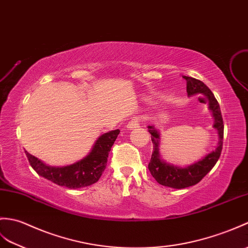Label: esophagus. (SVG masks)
I'll use <instances>...</instances> for the list:
<instances>
[{
  "label": "esophagus",
  "instance_id": "1",
  "mask_svg": "<svg viewBox=\"0 0 248 248\" xmlns=\"http://www.w3.org/2000/svg\"><path fill=\"white\" fill-rule=\"evenodd\" d=\"M136 128H140V120H138V118L132 119L131 122L128 124V129L129 130H134Z\"/></svg>",
  "mask_w": 248,
  "mask_h": 248
}]
</instances>
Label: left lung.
I'll return each instance as SVG.
<instances>
[{"label":"left lung","mask_w":248,"mask_h":248,"mask_svg":"<svg viewBox=\"0 0 248 248\" xmlns=\"http://www.w3.org/2000/svg\"><path fill=\"white\" fill-rule=\"evenodd\" d=\"M183 78L186 79L187 81L188 96L202 94L207 98L209 106L208 108L212 112V116L215 118L214 128L217 130L218 143L214 151L205 155V157L202 159L198 160V162H195L192 165L181 168V167L166 163L160 158L158 152L159 132L154 128V125L148 126V131L151 134V140L154 145V151L151 155V159L148 165V168L158 184L175 189H183L195 185L200 181H202V178L214 168L217 159L220 158L224 135V124L220 106H218V102L216 99L215 95L212 94V92L201 80L187 76H183Z\"/></svg>","instance_id":"left-lung-1"}]
</instances>
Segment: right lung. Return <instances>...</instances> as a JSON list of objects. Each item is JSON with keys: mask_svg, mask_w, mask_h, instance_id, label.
<instances>
[{"mask_svg": "<svg viewBox=\"0 0 248 248\" xmlns=\"http://www.w3.org/2000/svg\"><path fill=\"white\" fill-rule=\"evenodd\" d=\"M119 132L117 129L102 134L98 137L93 149L84 158L68 166H47L27 151L25 154L32 169L46 180L70 189L82 188L96 183L102 175L107 167L108 152Z\"/></svg>", "mask_w": 248, "mask_h": 248, "instance_id": "right-lung-1", "label": "right lung"}]
</instances>
